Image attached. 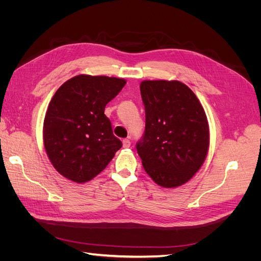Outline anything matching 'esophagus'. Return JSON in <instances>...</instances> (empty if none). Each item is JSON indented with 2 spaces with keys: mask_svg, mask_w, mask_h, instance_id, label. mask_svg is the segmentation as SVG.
<instances>
[{
  "mask_svg": "<svg viewBox=\"0 0 261 261\" xmlns=\"http://www.w3.org/2000/svg\"><path fill=\"white\" fill-rule=\"evenodd\" d=\"M123 147L124 148H129L130 147L129 139H123Z\"/></svg>",
  "mask_w": 261,
  "mask_h": 261,
  "instance_id": "1",
  "label": "esophagus"
}]
</instances>
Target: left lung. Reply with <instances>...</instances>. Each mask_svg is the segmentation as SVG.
I'll list each match as a JSON object with an SVG mask.
<instances>
[{"label": "left lung", "instance_id": "left-lung-1", "mask_svg": "<svg viewBox=\"0 0 261 261\" xmlns=\"http://www.w3.org/2000/svg\"><path fill=\"white\" fill-rule=\"evenodd\" d=\"M144 136L136 148L147 174L158 185L185 184L206 160L210 136L206 113L196 94L178 81H144Z\"/></svg>", "mask_w": 261, "mask_h": 261}]
</instances>
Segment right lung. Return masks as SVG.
I'll list each match as a JSON object with an SVG mask.
<instances>
[{
    "label": "right lung",
    "mask_w": 261,
    "mask_h": 261,
    "mask_svg": "<svg viewBox=\"0 0 261 261\" xmlns=\"http://www.w3.org/2000/svg\"><path fill=\"white\" fill-rule=\"evenodd\" d=\"M125 84L123 78L83 74L54 93L43 122V144L61 175L86 183L103 171L122 147L105 109Z\"/></svg>",
    "instance_id": "right-lung-1"
}]
</instances>
